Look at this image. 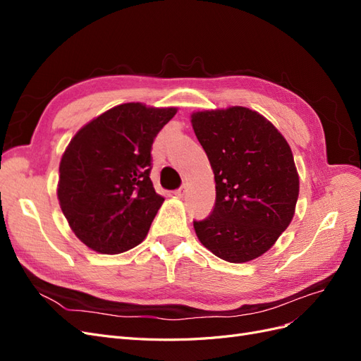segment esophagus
<instances>
[{"label": "esophagus", "mask_w": 361, "mask_h": 361, "mask_svg": "<svg viewBox=\"0 0 361 361\" xmlns=\"http://www.w3.org/2000/svg\"><path fill=\"white\" fill-rule=\"evenodd\" d=\"M185 192H187V187H180L179 190L174 191V195H176V197H183Z\"/></svg>", "instance_id": "obj_1"}]
</instances>
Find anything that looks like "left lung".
<instances>
[{
    "instance_id": "left-lung-1",
    "label": "left lung",
    "mask_w": 361,
    "mask_h": 361,
    "mask_svg": "<svg viewBox=\"0 0 361 361\" xmlns=\"http://www.w3.org/2000/svg\"><path fill=\"white\" fill-rule=\"evenodd\" d=\"M211 162L215 204L194 221L199 241L232 264L268 251L290 224L300 179L292 150L276 126L245 106L191 114Z\"/></svg>"
}]
</instances>
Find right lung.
<instances>
[{"label": "right lung", "instance_id": "add662e5", "mask_svg": "<svg viewBox=\"0 0 361 361\" xmlns=\"http://www.w3.org/2000/svg\"><path fill=\"white\" fill-rule=\"evenodd\" d=\"M176 111L122 104L71 140L60 161L57 195L73 233L89 248L118 255L146 238L164 202L149 178L150 150Z\"/></svg>", "mask_w": 361, "mask_h": 361}]
</instances>
